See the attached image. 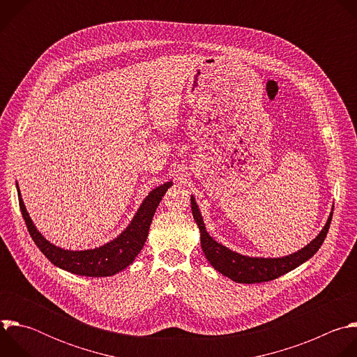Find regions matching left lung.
Here are the masks:
<instances>
[{
  "label": "left lung",
  "mask_w": 357,
  "mask_h": 357,
  "mask_svg": "<svg viewBox=\"0 0 357 357\" xmlns=\"http://www.w3.org/2000/svg\"><path fill=\"white\" fill-rule=\"evenodd\" d=\"M190 205H192L193 219L200 230L202 250L205 252L208 261L220 274L240 284H256V282H267V281L275 280L287 274L288 271L296 268L302 263L310 260L322 245L332 220V213H331L325 227L317 236V238L312 240L307 247L299 250L298 252L289 254V256L281 257V259H254V257L241 256V254L234 252L227 247L215 241L206 231L205 223L202 220V216L199 213L193 196L190 197Z\"/></svg>",
  "instance_id": "1"
}]
</instances>
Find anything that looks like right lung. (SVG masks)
Instances as JSON below:
<instances>
[{
    "label": "right lung",
    "instance_id": "obj_1",
    "mask_svg": "<svg viewBox=\"0 0 357 357\" xmlns=\"http://www.w3.org/2000/svg\"><path fill=\"white\" fill-rule=\"evenodd\" d=\"M171 185L172 182H167L152 190L142 202V205L139 206L131 225L116 240L98 248L84 251L63 250L45 240L33 226L25 209L20 189L18 199L21 213L25 220L28 231L35 244L39 247V250L45 254V257L50 263L76 275L109 277L128 267L138 256V252L141 251L146 240L152 218H154V213L160 205L162 196Z\"/></svg>",
    "mask_w": 357,
    "mask_h": 357
}]
</instances>
